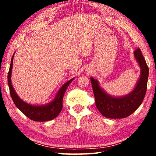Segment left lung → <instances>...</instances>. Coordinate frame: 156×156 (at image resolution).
<instances>
[{
  "label": "left lung",
  "instance_id": "1",
  "mask_svg": "<svg viewBox=\"0 0 156 156\" xmlns=\"http://www.w3.org/2000/svg\"><path fill=\"white\" fill-rule=\"evenodd\" d=\"M134 56L141 68V75L135 89L125 97L114 98L100 88L97 80L91 78L96 106L101 114L108 118H124L132 114L140 106L144 98L149 77V67L140 48L134 51Z\"/></svg>",
  "mask_w": 156,
  "mask_h": 156
}]
</instances>
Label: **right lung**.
I'll return each instance as SVG.
<instances>
[{"mask_svg": "<svg viewBox=\"0 0 156 156\" xmlns=\"http://www.w3.org/2000/svg\"><path fill=\"white\" fill-rule=\"evenodd\" d=\"M14 56V54H13L11 60V64H10L8 75H7V80H8L10 95H11L12 98L16 106L17 107L18 109L20 110V112L24 113L27 117L34 121L44 122V121H49L57 117V115L59 114L62 109V99L66 89L68 87V86L69 85V84L72 83L73 78L63 84L61 88L60 89L59 91L58 92L56 98L50 103L43 105V106H34V105H29L24 101H23L18 96V95L16 94L14 89L12 87L11 74Z\"/></svg>", "mask_w": 156, "mask_h": 156, "instance_id": "right-lung-1", "label": "right lung"}]
</instances>
